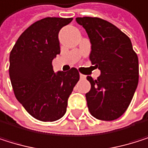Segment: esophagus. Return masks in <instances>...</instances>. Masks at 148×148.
Masks as SVG:
<instances>
[{
	"mask_svg": "<svg viewBox=\"0 0 148 148\" xmlns=\"http://www.w3.org/2000/svg\"><path fill=\"white\" fill-rule=\"evenodd\" d=\"M80 78L82 80H85L86 79V75H82V73H81V75H80Z\"/></svg>",
	"mask_w": 148,
	"mask_h": 148,
	"instance_id": "34e87169",
	"label": "esophagus"
}]
</instances>
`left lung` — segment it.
Wrapping results in <instances>:
<instances>
[{
  "instance_id": "left-lung-1",
  "label": "left lung",
  "mask_w": 148,
  "mask_h": 148,
  "mask_svg": "<svg viewBox=\"0 0 148 148\" xmlns=\"http://www.w3.org/2000/svg\"><path fill=\"white\" fill-rule=\"evenodd\" d=\"M91 43L89 60L101 71L86 94L88 110L104 121L119 119L125 112L139 82V60L130 38L114 24L98 17H77Z\"/></svg>"
}]
</instances>
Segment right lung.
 <instances>
[{"mask_svg":"<svg viewBox=\"0 0 148 148\" xmlns=\"http://www.w3.org/2000/svg\"><path fill=\"white\" fill-rule=\"evenodd\" d=\"M73 18L45 17L21 34L9 55V77L18 102L34 119L53 122L66 111L67 100L80 79L75 67L54 73L60 53L59 32Z\"/></svg>","mask_w":148,"mask_h":148,"instance_id":"add662e5","label":"right lung"}]
</instances>
